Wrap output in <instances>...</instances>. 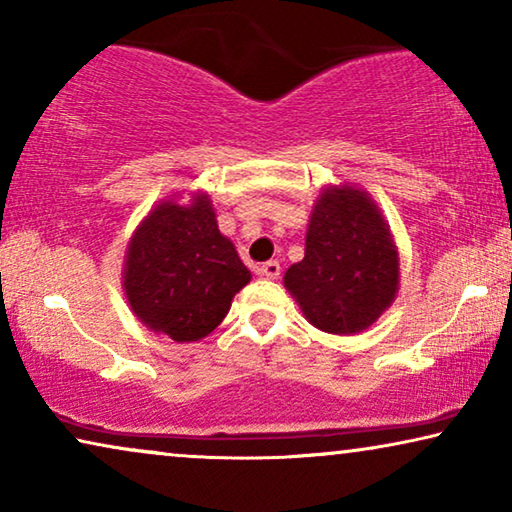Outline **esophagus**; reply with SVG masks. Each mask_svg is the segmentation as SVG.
Listing matches in <instances>:
<instances>
[{
    "instance_id": "esophagus-1",
    "label": "esophagus",
    "mask_w": 512,
    "mask_h": 512,
    "mask_svg": "<svg viewBox=\"0 0 512 512\" xmlns=\"http://www.w3.org/2000/svg\"><path fill=\"white\" fill-rule=\"evenodd\" d=\"M256 272L265 279H277L279 272H282V265H279V261H268V263L258 265Z\"/></svg>"
}]
</instances>
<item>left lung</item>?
<instances>
[{
	"mask_svg": "<svg viewBox=\"0 0 512 512\" xmlns=\"http://www.w3.org/2000/svg\"><path fill=\"white\" fill-rule=\"evenodd\" d=\"M284 286L326 333H359L387 310L398 291V251L366 193L352 186L321 193L305 258L286 270Z\"/></svg>",
	"mask_w": 512,
	"mask_h": 512,
	"instance_id": "8db88e82",
	"label": "left lung"
}]
</instances>
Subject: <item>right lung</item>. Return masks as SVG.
<instances>
[{"instance_id":"add662e5","label":"right lung","mask_w":512,"mask_h":512,"mask_svg":"<svg viewBox=\"0 0 512 512\" xmlns=\"http://www.w3.org/2000/svg\"><path fill=\"white\" fill-rule=\"evenodd\" d=\"M251 279L233 242L219 233L207 195L163 202L132 235L123 286L132 312L177 342L205 338Z\"/></svg>"}]
</instances>
